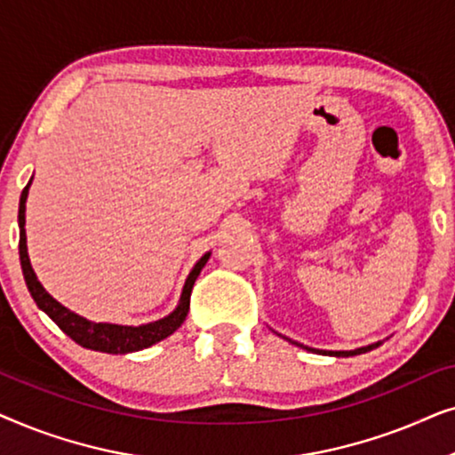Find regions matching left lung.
Returning a JSON list of instances; mask_svg holds the SVG:
<instances>
[{
  "mask_svg": "<svg viewBox=\"0 0 455 455\" xmlns=\"http://www.w3.org/2000/svg\"><path fill=\"white\" fill-rule=\"evenodd\" d=\"M283 339H288V341H291L290 338H285V335H282ZM291 344L294 346H300V347H304V350H308V352H316V354H325V356H335V358H347V356H358V354H366V352H371V350H375V347H379L383 344V341H375V344H369V346H363V347H356V350H316V347H308V346H302V344H298V341H291Z\"/></svg>",
  "mask_w": 455,
  "mask_h": 455,
  "instance_id": "left-lung-1",
  "label": "left lung"
}]
</instances>
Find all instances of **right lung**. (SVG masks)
Instances as JSON below:
<instances>
[{
    "label": "right lung",
    "instance_id": "1",
    "mask_svg": "<svg viewBox=\"0 0 455 455\" xmlns=\"http://www.w3.org/2000/svg\"><path fill=\"white\" fill-rule=\"evenodd\" d=\"M30 184H33V178H30L28 184L24 186L20 195V204H18V228H20V244H18V251H20L24 282H27V288L30 291V296H33V300L36 302V307H39L43 313L68 335V338H72L78 346L86 347V350L105 354H130L145 350V347H151L153 344H157V341L170 338V335L186 321V315H188L190 308L192 285H195L196 277L201 275L203 267L207 265L211 252H204L203 257L196 260V265L192 267V271L184 282L182 294H180L178 307L173 308L170 315L164 316V319L145 323V325H117V323L91 321L55 300V298L43 288L39 279H36V273L33 271L27 248V229H24V223H27L24 213H27V198Z\"/></svg>",
    "mask_w": 455,
    "mask_h": 455
}]
</instances>
